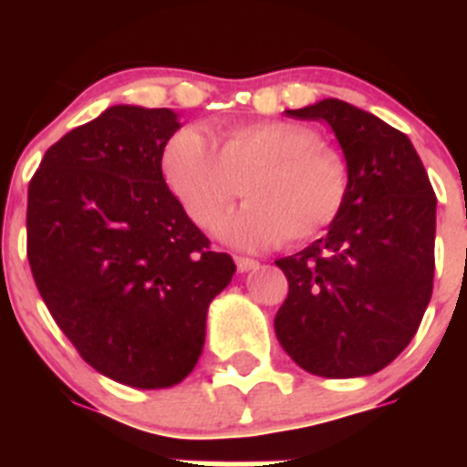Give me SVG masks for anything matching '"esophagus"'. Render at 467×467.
Returning a JSON list of instances; mask_svg holds the SVG:
<instances>
[{
    "label": "esophagus",
    "mask_w": 467,
    "mask_h": 467,
    "mask_svg": "<svg viewBox=\"0 0 467 467\" xmlns=\"http://www.w3.org/2000/svg\"><path fill=\"white\" fill-rule=\"evenodd\" d=\"M236 266L241 274H247V271L259 269V262L257 259H250V257H236Z\"/></svg>",
    "instance_id": "obj_1"
}]
</instances>
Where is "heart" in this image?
Masks as SVG:
<instances>
[{
	"instance_id": "obj_1",
	"label": "heart",
	"mask_w": 467,
	"mask_h": 467,
	"mask_svg": "<svg viewBox=\"0 0 467 467\" xmlns=\"http://www.w3.org/2000/svg\"><path fill=\"white\" fill-rule=\"evenodd\" d=\"M161 172L189 220L210 229L241 193L250 201L220 226L241 247L308 243L329 229L348 196L339 154L311 128L290 121L234 123L205 138L177 130L163 147Z\"/></svg>"
}]
</instances>
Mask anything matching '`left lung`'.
Returning a JSON list of instances; mask_svg holds the SVG:
<instances>
[{
    "label": "left lung",
    "instance_id": "obj_1",
    "mask_svg": "<svg viewBox=\"0 0 467 467\" xmlns=\"http://www.w3.org/2000/svg\"><path fill=\"white\" fill-rule=\"evenodd\" d=\"M287 117L332 128L348 196L323 238L275 262L290 285L275 337L316 377H369L407 348L431 301L435 192L411 140L369 111L325 98Z\"/></svg>",
    "mask_w": 467,
    "mask_h": 467
}]
</instances>
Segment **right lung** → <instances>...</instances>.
Wrapping results in <instances>:
<instances>
[{"mask_svg":"<svg viewBox=\"0 0 467 467\" xmlns=\"http://www.w3.org/2000/svg\"><path fill=\"white\" fill-rule=\"evenodd\" d=\"M177 128L166 107H107L53 144L27 189V259L53 320L95 372L142 390L192 374L236 271L163 180Z\"/></svg>","mask_w":467,"mask_h":467,"instance_id":"obj_1","label":"right lung"}]
</instances>
